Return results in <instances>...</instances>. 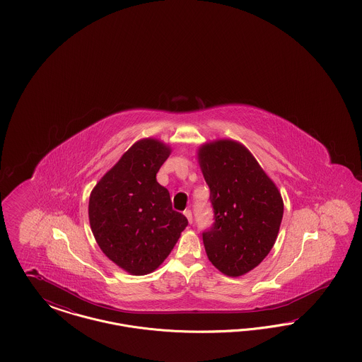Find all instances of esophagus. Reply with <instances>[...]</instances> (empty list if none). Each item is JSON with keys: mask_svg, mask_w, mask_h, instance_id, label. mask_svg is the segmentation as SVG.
Returning <instances> with one entry per match:
<instances>
[{"mask_svg": "<svg viewBox=\"0 0 362 362\" xmlns=\"http://www.w3.org/2000/svg\"><path fill=\"white\" fill-rule=\"evenodd\" d=\"M183 214L186 216V218L189 220V223L191 224V223H192V213H191V210H185Z\"/></svg>", "mask_w": 362, "mask_h": 362, "instance_id": "1", "label": "esophagus"}]
</instances>
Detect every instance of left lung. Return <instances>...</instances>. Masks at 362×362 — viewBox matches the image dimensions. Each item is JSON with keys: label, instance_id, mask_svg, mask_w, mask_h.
<instances>
[{"label": "left lung", "instance_id": "8db88e82", "mask_svg": "<svg viewBox=\"0 0 362 362\" xmlns=\"http://www.w3.org/2000/svg\"><path fill=\"white\" fill-rule=\"evenodd\" d=\"M198 163L214 209V224L202 233L207 258L225 276H244L276 243L284 216L281 192L238 141L201 145Z\"/></svg>", "mask_w": 362, "mask_h": 362}]
</instances>
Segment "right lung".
Segmentation results:
<instances>
[{
  "label": "right lung",
  "mask_w": 362,
  "mask_h": 362,
  "mask_svg": "<svg viewBox=\"0 0 362 362\" xmlns=\"http://www.w3.org/2000/svg\"><path fill=\"white\" fill-rule=\"evenodd\" d=\"M171 148L142 138L124 152L93 187L88 216L104 255L133 276H145L165 260L187 218L173 209L170 192L156 173Z\"/></svg>",
  "instance_id": "obj_1"
}]
</instances>
